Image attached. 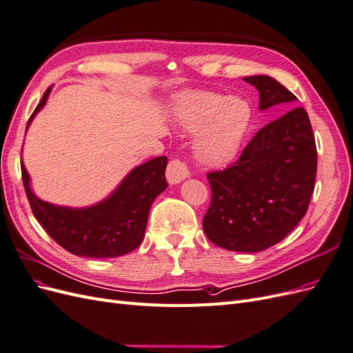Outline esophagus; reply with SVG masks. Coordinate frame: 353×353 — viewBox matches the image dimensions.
<instances>
[{"label": "esophagus", "instance_id": "obj_1", "mask_svg": "<svg viewBox=\"0 0 353 353\" xmlns=\"http://www.w3.org/2000/svg\"><path fill=\"white\" fill-rule=\"evenodd\" d=\"M190 175L187 165L179 159H174L170 160L168 163V169H166V178L169 181V184H178L181 181L185 179Z\"/></svg>", "mask_w": 353, "mask_h": 353}]
</instances>
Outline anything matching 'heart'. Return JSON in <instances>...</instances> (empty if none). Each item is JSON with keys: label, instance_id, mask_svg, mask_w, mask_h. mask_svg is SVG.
Wrapping results in <instances>:
<instances>
[{"label": "heart", "instance_id": "heart-1", "mask_svg": "<svg viewBox=\"0 0 353 353\" xmlns=\"http://www.w3.org/2000/svg\"><path fill=\"white\" fill-rule=\"evenodd\" d=\"M253 112L250 104L240 97H227L216 92H196L183 101L181 122L190 131H199L196 156L210 166L232 162L241 150Z\"/></svg>", "mask_w": 353, "mask_h": 353}]
</instances>
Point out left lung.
Wrapping results in <instances>:
<instances>
[{
	"label": "left lung",
	"instance_id": "obj_1",
	"mask_svg": "<svg viewBox=\"0 0 353 353\" xmlns=\"http://www.w3.org/2000/svg\"><path fill=\"white\" fill-rule=\"evenodd\" d=\"M259 91V108L294 103L296 95L266 74L244 78ZM316 145L303 108L265 125L240 157L208 174L206 237L222 249L254 253L280 243L305 216L316 176Z\"/></svg>",
	"mask_w": 353,
	"mask_h": 353
}]
</instances>
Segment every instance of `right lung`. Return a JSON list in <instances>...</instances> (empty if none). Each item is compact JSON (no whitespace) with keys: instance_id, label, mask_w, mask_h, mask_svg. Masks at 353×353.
<instances>
[{"instance_id":"add662e5","label":"right lung","mask_w":353,"mask_h":353,"mask_svg":"<svg viewBox=\"0 0 353 353\" xmlns=\"http://www.w3.org/2000/svg\"><path fill=\"white\" fill-rule=\"evenodd\" d=\"M50 88L37 109L44 108ZM166 156L154 157L131 170L114 193L99 205L87 209H70L38 199L29 187V175L22 163V179L32 213L48 236L72 254L83 258H117L141 244L152 203L168 187Z\"/></svg>"}]
</instances>
